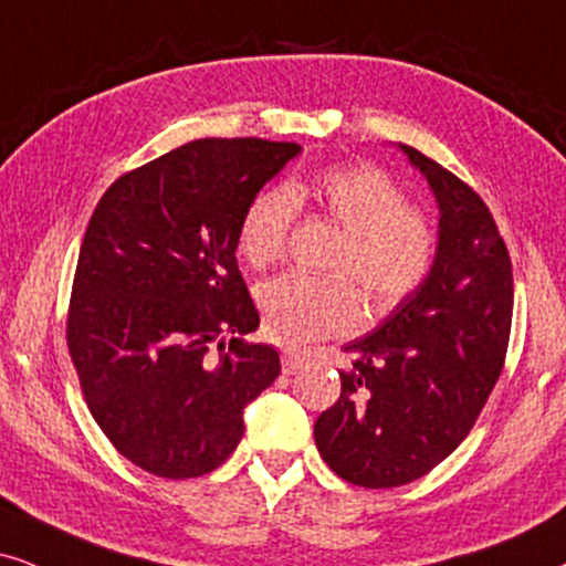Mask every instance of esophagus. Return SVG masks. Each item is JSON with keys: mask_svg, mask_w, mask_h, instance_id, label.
Wrapping results in <instances>:
<instances>
[{"mask_svg": "<svg viewBox=\"0 0 566 566\" xmlns=\"http://www.w3.org/2000/svg\"><path fill=\"white\" fill-rule=\"evenodd\" d=\"M303 363H305V353H297V349H284L282 353V368L287 376L297 374V370L303 368Z\"/></svg>", "mask_w": 566, "mask_h": 566, "instance_id": "34e87169", "label": "esophagus"}]
</instances>
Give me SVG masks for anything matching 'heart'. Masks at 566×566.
<instances>
[{
  "label": "heart",
  "mask_w": 566,
  "mask_h": 566,
  "mask_svg": "<svg viewBox=\"0 0 566 566\" xmlns=\"http://www.w3.org/2000/svg\"><path fill=\"white\" fill-rule=\"evenodd\" d=\"M297 206H313L342 230L332 269L342 274H282L259 290L263 326L282 345L345 334L360 324L353 276L376 311H391L426 282L436 259L431 221L407 206L399 185L376 167H332L311 180L255 192L242 211L238 253L250 269L282 259Z\"/></svg>",
  "instance_id": "1"
}]
</instances>
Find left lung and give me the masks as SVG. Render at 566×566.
Instances as JSON below:
<instances>
[{
	"label": "left lung",
	"instance_id": "1",
	"mask_svg": "<svg viewBox=\"0 0 566 566\" xmlns=\"http://www.w3.org/2000/svg\"><path fill=\"white\" fill-rule=\"evenodd\" d=\"M439 206L431 274L374 332L342 349V395L313 428L321 457L363 489H395L447 460L502 374L512 261L489 206L460 177L397 143Z\"/></svg>",
	"mask_w": 566,
	"mask_h": 566
}]
</instances>
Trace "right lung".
<instances>
[{
  "label": "right lung",
  "mask_w": 566,
  "mask_h": 566,
  "mask_svg": "<svg viewBox=\"0 0 566 566\" xmlns=\"http://www.w3.org/2000/svg\"><path fill=\"white\" fill-rule=\"evenodd\" d=\"M297 143L200 138L104 192L77 255L67 347L106 439L159 478L217 470L282 370L238 266L242 211Z\"/></svg>",
  "instance_id": "1"
}]
</instances>
